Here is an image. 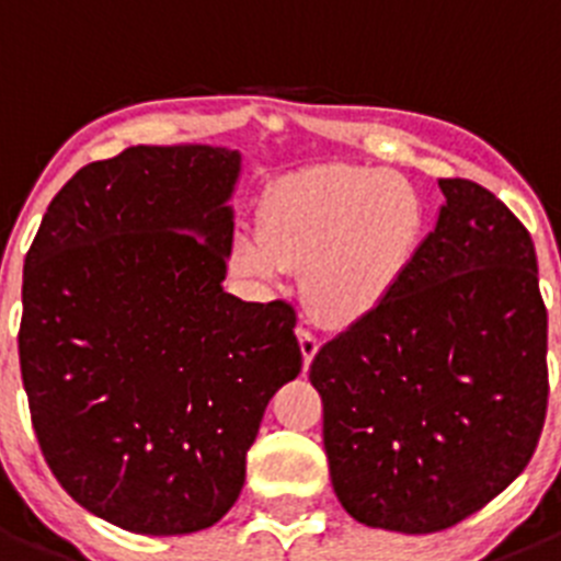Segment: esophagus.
Masks as SVG:
<instances>
[{
	"label": "esophagus",
	"instance_id": "obj_1",
	"mask_svg": "<svg viewBox=\"0 0 561 561\" xmlns=\"http://www.w3.org/2000/svg\"><path fill=\"white\" fill-rule=\"evenodd\" d=\"M297 342H300V351H304V362H306V368H309L311 359H314V354L320 351V336H317V331H311L309 325L300 323V325H297Z\"/></svg>",
	"mask_w": 561,
	"mask_h": 561
}]
</instances>
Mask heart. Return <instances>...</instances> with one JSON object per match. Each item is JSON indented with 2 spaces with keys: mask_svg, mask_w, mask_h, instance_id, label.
<instances>
[{
  "mask_svg": "<svg viewBox=\"0 0 561 561\" xmlns=\"http://www.w3.org/2000/svg\"><path fill=\"white\" fill-rule=\"evenodd\" d=\"M421 230L424 207L408 180L365 165H320L270 193L261 227L232 232L230 266L261 284L304 270L311 314L351 325L399 284Z\"/></svg>",
  "mask_w": 561,
  "mask_h": 561,
  "instance_id": "1",
  "label": "heart"
}]
</instances>
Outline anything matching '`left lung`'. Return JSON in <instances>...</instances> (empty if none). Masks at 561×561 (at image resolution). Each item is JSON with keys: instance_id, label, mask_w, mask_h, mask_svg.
<instances>
[{"instance_id": "obj_1", "label": "left lung", "mask_w": 561, "mask_h": 561, "mask_svg": "<svg viewBox=\"0 0 561 561\" xmlns=\"http://www.w3.org/2000/svg\"><path fill=\"white\" fill-rule=\"evenodd\" d=\"M438 187L447 202L399 284L309 368L342 508L401 534L444 531L497 497L548 410L531 236L478 182Z\"/></svg>"}]
</instances>
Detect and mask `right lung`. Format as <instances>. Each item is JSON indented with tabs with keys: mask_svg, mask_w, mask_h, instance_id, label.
<instances>
[{
	"mask_svg": "<svg viewBox=\"0 0 561 561\" xmlns=\"http://www.w3.org/2000/svg\"><path fill=\"white\" fill-rule=\"evenodd\" d=\"M241 153L134 146L89 162L44 213L19 362L44 460L134 534L219 523L277 388L304 368L295 309L225 291Z\"/></svg>",
	"mask_w": 561,
	"mask_h": 561,
	"instance_id": "right-lung-1",
	"label": "right lung"
}]
</instances>
